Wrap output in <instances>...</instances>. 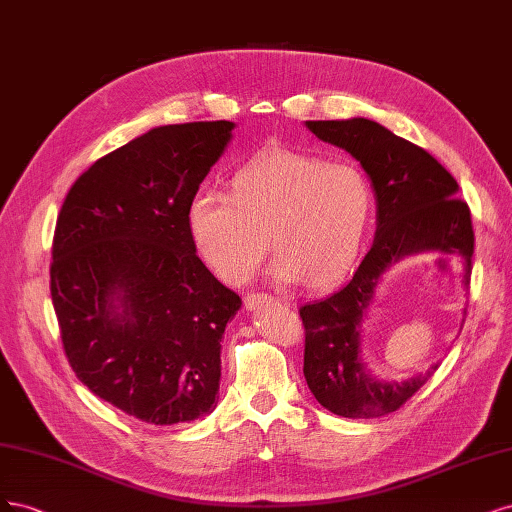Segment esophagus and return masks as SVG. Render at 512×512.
I'll return each instance as SVG.
<instances>
[{
    "label": "esophagus",
    "instance_id": "esophagus-1",
    "mask_svg": "<svg viewBox=\"0 0 512 512\" xmlns=\"http://www.w3.org/2000/svg\"><path fill=\"white\" fill-rule=\"evenodd\" d=\"M272 300L274 298H272V295H268V293H251V295H246V298H244V308L246 310H255V308H259L263 304L272 302Z\"/></svg>",
    "mask_w": 512,
    "mask_h": 512
}]
</instances>
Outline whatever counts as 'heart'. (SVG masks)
I'll list each match as a JSON object with an SVG mask.
<instances>
[{
	"label": "heart",
	"instance_id": "b5f03b06",
	"mask_svg": "<svg viewBox=\"0 0 512 512\" xmlns=\"http://www.w3.org/2000/svg\"><path fill=\"white\" fill-rule=\"evenodd\" d=\"M372 212L366 174L351 161L300 151L263 153L234 176V195L204 187L187 208L197 255L240 285L272 249L278 283L327 289L353 268Z\"/></svg>",
	"mask_w": 512,
	"mask_h": 512
}]
</instances>
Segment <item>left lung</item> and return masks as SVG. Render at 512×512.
I'll list each match as a JSON object with an SVG mask.
<instances>
[{
	"mask_svg": "<svg viewBox=\"0 0 512 512\" xmlns=\"http://www.w3.org/2000/svg\"><path fill=\"white\" fill-rule=\"evenodd\" d=\"M319 140L344 148L370 178L376 200V234L353 278L329 298L306 304L304 376L317 402L338 417L374 419L398 410L438 364L406 381H383L361 355L364 321L383 274L423 253L459 255L461 283L470 285L474 232L470 208L457 197V180L440 163L381 123L370 119L306 121Z\"/></svg>",
	"mask_w": 512,
	"mask_h": 512,
	"instance_id": "obj_1",
	"label": "left lung"
}]
</instances>
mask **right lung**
I'll return each instance as SVG.
<instances>
[{"label": "right lung", "mask_w": 512, "mask_h": 512, "mask_svg": "<svg viewBox=\"0 0 512 512\" xmlns=\"http://www.w3.org/2000/svg\"><path fill=\"white\" fill-rule=\"evenodd\" d=\"M232 121L155 127L97 159L61 206L51 295L65 355L97 398L153 425L210 415L242 306L195 255L187 208Z\"/></svg>", "instance_id": "add662e5"}]
</instances>
